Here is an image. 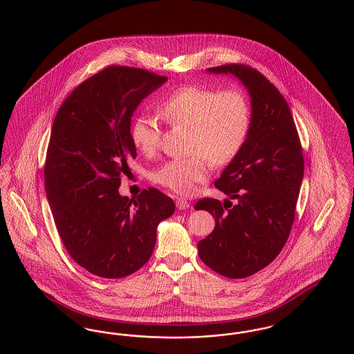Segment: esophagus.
I'll return each mask as SVG.
<instances>
[{"mask_svg":"<svg viewBox=\"0 0 354 354\" xmlns=\"http://www.w3.org/2000/svg\"><path fill=\"white\" fill-rule=\"evenodd\" d=\"M176 207H178V209L183 211V209L189 208V202L185 201L183 198H178V199H176Z\"/></svg>","mask_w":354,"mask_h":354,"instance_id":"obj_1","label":"esophagus"}]
</instances>
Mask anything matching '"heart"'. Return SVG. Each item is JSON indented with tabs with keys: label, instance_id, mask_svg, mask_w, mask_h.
Wrapping results in <instances>:
<instances>
[{
	"label": "heart",
	"instance_id": "heart-1",
	"mask_svg": "<svg viewBox=\"0 0 354 354\" xmlns=\"http://www.w3.org/2000/svg\"><path fill=\"white\" fill-rule=\"evenodd\" d=\"M159 114L171 126L189 129L187 159L169 160L152 175V180L171 191L188 195L209 175V162L230 163L243 149L251 127V106L239 90L221 91L185 86L159 104ZM159 127L149 115L133 120L130 138L135 147L151 155L159 145Z\"/></svg>",
	"mask_w": 354,
	"mask_h": 354
}]
</instances>
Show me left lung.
Here are the masks:
<instances>
[{
  "instance_id": "8db88e82",
  "label": "left lung",
  "mask_w": 354,
  "mask_h": 354,
  "mask_svg": "<svg viewBox=\"0 0 354 354\" xmlns=\"http://www.w3.org/2000/svg\"><path fill=\"white\" fill-rule=\"evenodd\" d=\"M207 71L231 74L247 88L251 127L243 149L215 182L228 199L223 205L208 198L195 204L215 218L214 231L198 243V251L211 270L243 279L272 263L288 240L303 182V150L288 103L261 73L235 64Z\"/></svg>"
}]
</instances>
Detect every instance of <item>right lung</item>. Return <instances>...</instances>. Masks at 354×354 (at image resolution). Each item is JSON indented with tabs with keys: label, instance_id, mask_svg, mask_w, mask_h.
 I'll use <instances>...</instances> for the list:
<instances>
[{
	"label": "right lung",
	"instance_id": "right-lung-1",
	"mask_svg": "<svg viewBox=\"0 0 354 354\" xmlns=\"http://www.w3.org/2000/svg\"><path fill=\"white\" fill-rule=\"evenodd\" d=\"M167 77L109 66L80 84L59 107L45 163V189L57 231L90 273L120 279L151 257L156 228L175 211L156 188L122 196L120 176L136 158L130 127L136 107Z\"/></svg>",
	"mask_w": 354,
	"mask_h": 354
}]
</instances>
